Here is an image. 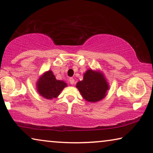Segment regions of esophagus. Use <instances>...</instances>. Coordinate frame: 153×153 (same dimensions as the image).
Returning a JSON list of instances; mask_svg holds the SVG:
<instances>
[{"label": "esophagus", "instance_id": "esophagus-1", "mask_svg": "<svg viewBox=\"0 0 153 153\" xmlns=\"http://www.w3.org/2000/svg\"><path fill=\"white\" fill-rule=\"evenodd\" d=\"M69 81L71 85H74V79L73 78H70L69 79Z\"/></svg>", "mask_w": 153, "mask_h": 153}]
</instances>
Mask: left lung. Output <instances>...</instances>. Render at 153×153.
<instances>
[{
	"mask_svg": "<svg viewBox=\"0 0 153 153\" xmlns=\"http://www.w3.org/2000/svg\"><path fill=\"white\" fill-rule=\"evenodd\" d=\"M76 87L84 99L91 102L103 99L109 89L103 74L100 71L92 70H87L84 73L83 81L78 82Z\"/></svg>",
	"mask_w": 153,
	"mask_h": 153,
	"instance_id": "8db88e82",
	"label": "left lung"
}]
</instances>
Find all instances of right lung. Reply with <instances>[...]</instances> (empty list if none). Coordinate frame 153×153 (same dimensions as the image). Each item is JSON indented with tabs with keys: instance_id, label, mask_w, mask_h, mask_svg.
<instances>
[{
	"instance_id": "add662e5",
	"label": "right lung",
	"mask_w": 153,
	"mask_h": 153,
	"mask_svg": "<svg viewBox=\"0 0 153 153\" xmlns=\"http://www.w3.org/2000/svg\"><path fill=\"white\" fill-rule=\"evenodd\" d=\"M38 93L46 99H53L60 94L63 89L67 86L64 81L57 80L51 70L46 72L37 82Z\"/></svg>"
}]
</instances>
